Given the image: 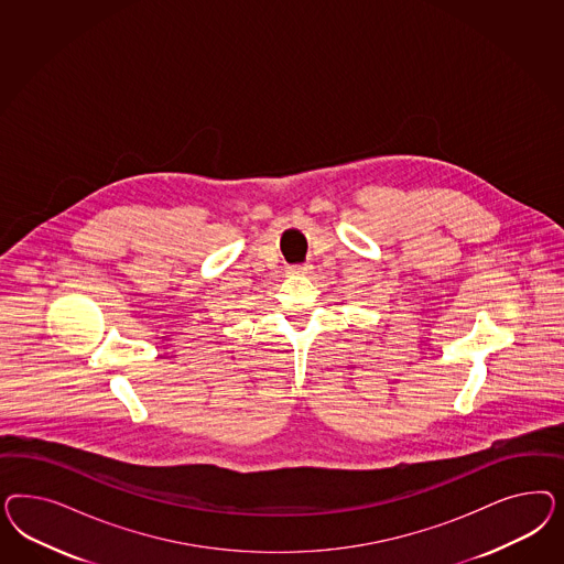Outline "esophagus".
<instances>
[{
	"label": "esophagus",
	"instance_id": "1",
	"mask_svg": "<svg viewBox=\"0 0 564 564\" xmlns=\"http://www.w3.org/2000/svg\"><path fill=\"white\" fill-rule=\"evenodd\" d=\"M310 273H312V267H310V264L290 267V269H288V274H291V276H307Z\"/></svg>",
	"mask_w": 564,
	"mask_h": 564
}]
</instances>
